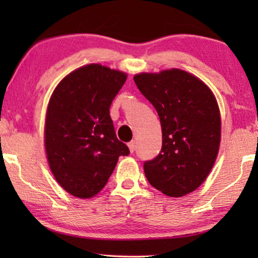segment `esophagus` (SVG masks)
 <instances>
[{
	"label": "esophagus",
	"instance_id": "1",
	"mask_svg": "<svg viewBox=\"0 0 258 258\" xmlns=\"http://www.w3.org/2000/svg\"><path fill=\"white\" fill-rule=\"evenodd\" d=\"M128 147H129V150H130V153H134V151L136 150V143L134 142H130V143H128Z\"/></svg>",
	"mask_w": 258,
	"mask_h": 258
}]
</instances>
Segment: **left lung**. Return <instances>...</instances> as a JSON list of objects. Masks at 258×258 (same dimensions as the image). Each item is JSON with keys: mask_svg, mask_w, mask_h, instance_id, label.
Wrapping results in <instances>:
<instances>
[{"mask_svg": "<svg viewBox=\"0 0 258 258\" xmlns=\"http://www.w3.org/2000/svg\"><path fill=\"white\" fill-rule=\"evenodd\" d=\"M137 88L154 105L162 126V149L146 161L151 185L170 197L194 191L213 168L221 141V117L211 90L179 69L139 74Z\"/></svg>", "mask_w": 258, "mask_h": 258, "instance_id": "left-lung-1", "label": "left lung"}]
</instances>
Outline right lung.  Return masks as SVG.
<instances>
[{
    "instance_id": "obj_1",
    "label": "right lung",
    "mask_w": 258,
    "mask_h": 258,
    "mask_svg": "<svg viewBox=\"0 0 258 258\" xmlns=\"http://www.w3.org/2000/svg\"><path fill=\"white\" fill-rule=\"evenodd\" d=\"M124 73L89 64L63 79L49 101L44 126L51 172L63 189L90 199L107 184L119 156L129 155L110 117Z\"/></svg>"
}]
</instances>
